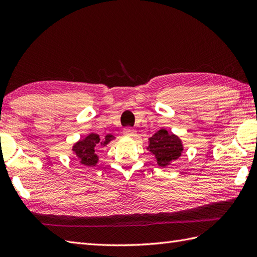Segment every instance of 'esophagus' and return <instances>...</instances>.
<instances>
[{"mask_svg":"<svg viewBox=\"0 0 257 257\" xmlns=\"http://www.w3.org/2000/svg\"><path fill=\"white\" fill-rule=\"evenodd\" d=\"M123 135L124 136H128V137H135L136 135H137V132L134 128H130V127H127L123 129Z\"/></svg>","mask_w":257,"mask_h":257,"instance_id":"34e87169","label":"esophagus"}]
</instances>
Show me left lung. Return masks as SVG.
Returning <instances> with one entry per match:
<instances>
[{
    "instance_id": "left-lung-1",
    "label": "left lung",
    "mask_w": 257,
    "mask_h": 257,
    "mask_svg": "<svg viewBox=\"0 0 257 257\" xmlns=\"http://www.w3.org/2000/svg\"><path fill=\"white\" fill-rule=\"evenodd\" d=\"M147 149L155 155L160 167H166L182 156L183 144L176 135L169 134L166 129H160L149 138Z\"/></svg>"
}]
</instances>
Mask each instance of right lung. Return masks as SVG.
<instances>
[{
    "label": "right lung",
    "mask_w": 257,
    "mask_h": 257,
    "mask_svg": "<svg viewBox=\"0 0 257 257\" xmlns=\"http://www.w3.org/2000/svg\"><path fill=\"white\" fill-rule=\"evenodd\" d=\"M112 139H114L112 135H107L101 142L99 135L90 134L85 138L80 139L77 144H74L72 152L77 155L80 164L92 167L98 163V155L95 154V148H98L99 145L105 146Z\"/></svg>",
    "instance_id": "obj_1"
}]
</instances>
